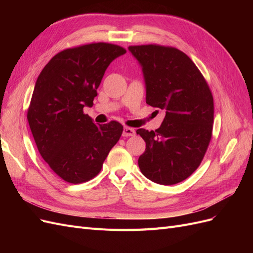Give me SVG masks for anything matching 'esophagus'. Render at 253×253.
<instances>
[{"instance_id":"obj_1","label":"esophagus","mask_w":253,"mask_h":253,"mask_svg":"<svg viewBox=\"0 0 253 253\" xmlns=\"http://www.w3.org/2000/svg\"><path fill=\"white\" fill-rule=\"evenodd\" d=\"M135 135V129L132 127H125L124 132H122V136L124 137H131Z\"/></svg>"}]
</instances>
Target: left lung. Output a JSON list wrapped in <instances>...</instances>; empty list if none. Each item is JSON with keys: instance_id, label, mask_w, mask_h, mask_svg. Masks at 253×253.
Returning <instances> with one entry per match:
<instances>
[{"instance_id": "left-lung-1", "label": "left lung", "mask_w": 253, "mask_h": 253, "mask_svg": "<svg viewBox=\"0 0 253 253\" xmlns=\"http://www.w3.org/2000/svg\"><path fill=\"white\" fill-rule=\"evenodd\" d=\"M142 67L147 103L165 110L155 131H136L145 141L141 173L159 185H175L192 174L212 137L214 105L208 83L185 52L149 44L128 46Z\"/></svg>"}]
</instances>
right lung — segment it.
<instances>
[{"label": "right lung", "mask_w": 253, "mask_h": 253, "mask_svg": "<svg viewBox=\"0 0 253 253\" xmlns=\"http://www.w3.org/2000/svg\"><path fill=\"white\" fill-rule=\"evenodd\" d=\"M126 52L103 42L67 48L53 56L37 79L29 127L42 158L67 182L94 178L124 131L117 121L95 125L83 108L93 106L106 68Z\"/></svg>", "instance_id": "obj_1"}]
</instances>
